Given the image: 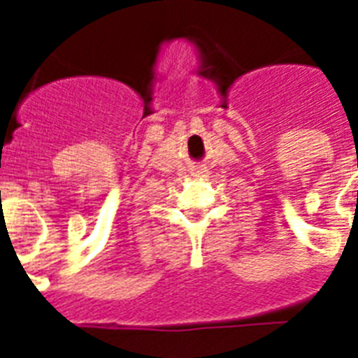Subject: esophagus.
I'll use <instances>...</instances> for the list:
<instances>
[{"instance_id": "34e87169", "label": "esophagus", "mask_w": 358, "mask_h": 358, "mask_svg": "<svg viewBox=\"0 0 358 358\" xmlns=\"http://www.w3.org/2000/svg\"><path fill=\"white\" fill-rule=\"evenodd\" d=\"M191 176H195V178H199V176H206V169H195V171L191 173Z\"/></svg>"}]
</instances>
